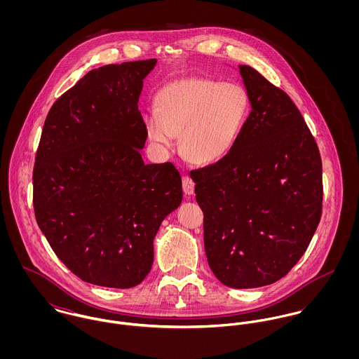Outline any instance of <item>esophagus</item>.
<instances>
[{
	"label": "esophagus",
	"mask_w": 359,
	"mask_h": 359,
	"mask_svg": "<svg viewBox=\"0 0 359 359\" xmlns=\"http://www.w3.org/2000/svg\"><path fill=\"white\" fill-rule=\"evenodd\" d=\"M182 189H184V192L187 195H194V192H195V182H194V180L191 177L187 175V177L182 178Z\"/></svg>",
	"instance_id": "esophagus-1"
}]
</instances>
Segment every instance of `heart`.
I'll list each match as a JSON object with an SVG mask.
<instances>
[{"label": "heart", "instance_id": "1", "mask_svg": "<svg viewBox=\"0 0 359 359\" xmlns=\"http://www.w3.org/2000/svg\"><path fill=\"white\" fill-rule=\"evenodd\" d=\"M157 110L144 123L149 140L170 148L181 134L182 154L196 164H212L233 151L250 114V97L239 83L189 77L164 87Z\"/></svg>", "mask_w": 359, "mask_h": 359}]
</instances>
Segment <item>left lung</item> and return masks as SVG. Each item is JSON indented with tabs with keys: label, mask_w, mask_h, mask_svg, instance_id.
Segmentation results:
<instances>
[{
	"label": "left lung",
	"mask_w": 359,
	"mask_h": 359,
	"mask_svg": "<svg viewBox=\"0 0 359 359\" xmlns=\"http://www.w3.org/2000/svg\"><path fill=\"white\" fill-rule=\"evenodd\" d=\"M252 111L233 151L192 170L208 265L225 286L283 278L306 253L322 214V160L290 97L239 65Z\"/></svg>",
	"instance_id": "obj_1"
}]
</instances>
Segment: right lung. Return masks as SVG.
I'll use <instances>...</instances> for the list:
<instances>
[{"instance_id": "1", "label": "right lung", "mask_w": 359, "mask_h": 359, "mask_svg": "<svg viewBox=\"0 0 359 359\" xmlns=\"http://www.w3.org/2000/svg\"><path fill=\"white\" fill-rule=\"evenodd\" d=\"M156 59L88 72L52 104L33 170L37 224L57 258L81 280L140 285L154 264L163 219L182 202L172 163L145 164L138 110Z\"/></svg>"}]
</instances>
